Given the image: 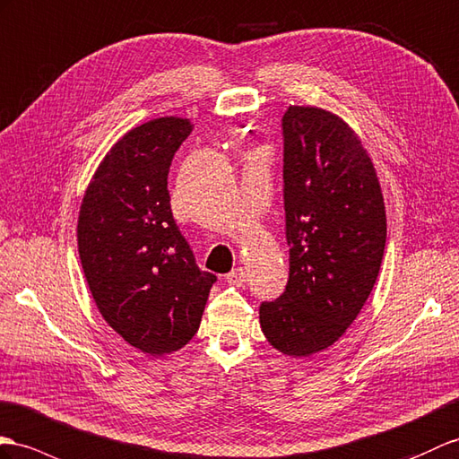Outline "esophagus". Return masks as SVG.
Returning a JSON list of instances; mask_svg holds the SVG:
<instances>
[{
    "instance_id": "1",
    "label": "esophagus",
    "mask_w": 459,
    "mask_h": 459,
    "mask_svg": "<svg viewBox=\"0 0 459 459\" xmlns=\"http://www.w3.org/2000/svg\"><path fill=\"white\" fill-rule=\"evenodd\" d=\"M226 281L228 284H233V286H243L245 281H247V273H245L243 266H238L233 268L230 274H226Z\"/></svg>"
}]
</instances>
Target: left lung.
Here are the masks:
<instances>
[{"instance_id": "left-lung-1", "label": "left lung", "mask_w": 459, "mask_h": 459, "mask_svg": "<svg viewBox=\"0 0 459 459\" xmlns=\"http://www.w3.org/2000/svg\"><path fill=\"white\" fill-rule=\"evenodd\" d=\"M282 132L290 278L259 319L278 352L307 359L337 342L370 296L385 249V204L372 158L339 115L290 105Z\"/></svg>"}]
</instances>
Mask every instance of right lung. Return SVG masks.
Wrapping results in <instances>:
<instances>
[{"label":"right lung","instance_id":"add662e5","mask_svg":"<svg viewBox=\"0 0 459 459\" xmlns=\"http://www.w3.org/2000/svg\"><path fill=\"white\" fill-rule=\"evenodd\" d=\"M193 128L191 118L160 117L122 134L77 216V251L99 314L155 359L195 337L216 282L196 266L167 191L173 155Z\"/></svg>","mask_w":459,"mask_h":459}]
</instances>
